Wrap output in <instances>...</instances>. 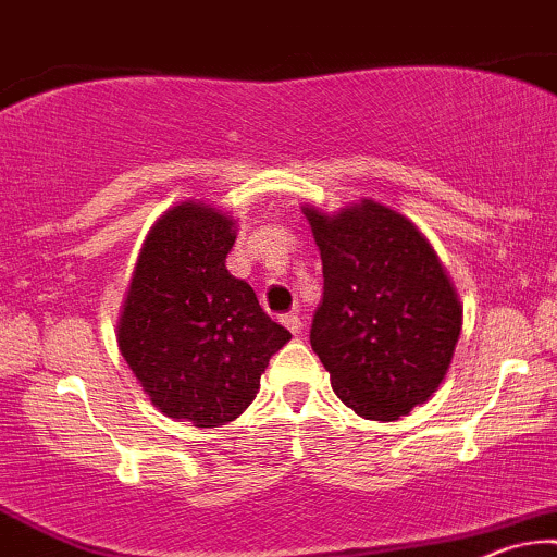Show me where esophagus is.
I'll return each mask as SVG.
<instances>
[{
    "mask_svg": "<svg viewBox=\"0 0 557 557\" xmlns=\"http://www.w3.org/2000/svg\"><path fill=\"white\" fill-rule=\"evenodd\" d=\"M283 323H285V329H290V331H293V334H300V326H302L300 315L287 313V315H283Z\"/></svg>",
    "mask_w": 557,
    "mask_h": 557,
    "instance_id": "34e87169",
    "label": "esophagus"
}]
</instances>
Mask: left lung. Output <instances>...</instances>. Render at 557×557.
Masks as SVG:
<instances>
[{
	"mask_svg": "<svg viewBox=\"0 0 557 557\" xmlns=\"http://www.w3.org/2000/svg\"><path fill=\"white\" fill-rule=\"evenodd\" d=\"M302 213L323 262L311 347L331 388L364 419L406 417L440 388L460 339L445 267L408 218L375 200Z\"/></svg>",
	"mask_w": 557,
	"mask_h": 557,
	"instance_id": "left-lung-1",
	"label": "left lung"
}]
</instances>
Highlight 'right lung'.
<instances>
[{
    "mask_svg": "<svg viewBox=\"0 0 557 557\" xmlns=\"http://www.w3.org/2000/svg\"><path fill=\"white\" fill-rule=\"evenodd\" d=\"M236 223L206 202H180L146 236L125 298L117 347L169 419L223 426L257 398L290 331L226 270Z\"/></svg>",
    "mask_w": 557,
    "mask_h": 557,
    "instance_id": "1",
    "label": "right lung"
}]
</instances>
